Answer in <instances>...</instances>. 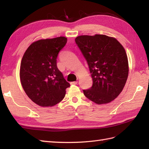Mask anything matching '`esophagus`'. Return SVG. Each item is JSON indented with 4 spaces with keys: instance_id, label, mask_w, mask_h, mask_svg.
<instances>
[{
    "instance_id": "esophagus-1",
    "label": "esophagus",
    "mask_w": 149,
    "mask_h": 149,
    "mask_svg": "<svg viewBox=\"0 0 149 149\" xmlns=\"http://www.w3.org/2000/svg\"><path fill=\"white\" fill-rule=\"evenodd\" d=\"M77 83H78L77 81H73V82H71L70 84H77Z\"/></svg>"
}]
</instances>
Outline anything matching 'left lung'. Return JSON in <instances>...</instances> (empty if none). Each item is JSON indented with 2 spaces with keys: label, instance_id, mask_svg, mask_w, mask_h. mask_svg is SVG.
I'll use <instances>...</instances> for the list:
<instances>
[{
  "label": "left lung",
  "instance_id": "8db88e82",
  "mask_svg": "<svg viewBox=\"0 0 149 149\" xmlns=\"http://www.w3.org/2000/svg\"><path fill=\"white\" fill-rule=\"evenodd\" d=\"M75 43L86 59L93 79L92 86L83 90L88 99L107 104L122 92L129 74L127 56L115 38L103 34L79 36Z\"/></svg>",
  "mask_w": 149,
  "mask_h": 149
}]
</instances>
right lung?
I'll use <instances>...</instances> for the list:
<instances>
[{"mask_svg": "<svg viewBox=\"0 0 149 149\" xmlns=\"http://www.w3.org/2000/svg\"><path fill=\"white\" fill-rule=\"evenodd\" d=\"M66 42L63 36L36 41L22 58V86L31 100L40 106H53L61 102L70 86L57 66L58 54Z\"/></svg>", "mask_w": 149, "mask_h": 149, "instance_id": "obj_1", "label": "right lung"}]
</instances>
